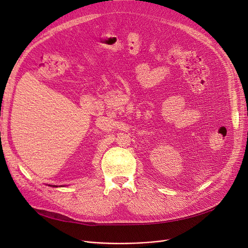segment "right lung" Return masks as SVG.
Instances as JSON below:
<instances>
[{"label": "right lung", "instance_id": "add662e5", "mask_svg": "<svg viewBox=\"0 0 248 248\" xmlns=\"http://www.w3.org/2000/svg\"><path fill=\"white\" fill-rule=\"evenodd\" d=\"M48 186H51V185H48ZM61 186H62V185H61ZM52 187H58V186H57V185H54Z\"/></svg>", "mask_w": 248, "mask_h": 248}]
</instances>
